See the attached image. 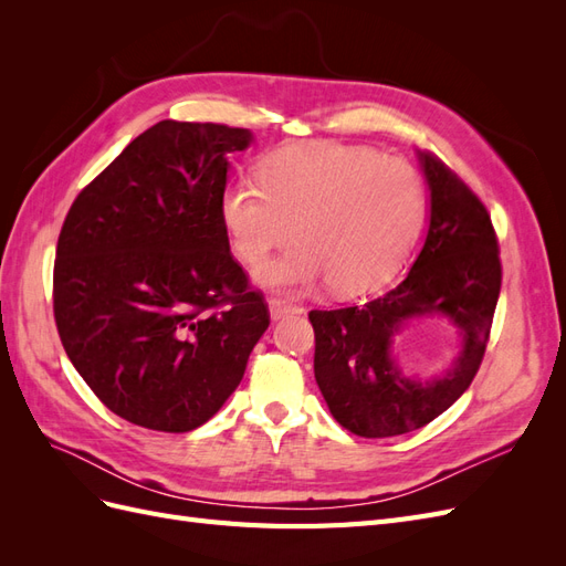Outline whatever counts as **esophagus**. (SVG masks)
Listing matches in <instances>:
<instances>
[{
	"label": "esophagus",
	"instance_id": "esophagus-1",
	"mask_svg": "<svg viewBox=\"0 0 566 566\" xmlns=\"http://www.w3.org/2000/svg\"><path fill=\"white\" fill-rule=\"evenodd\" d=\"M297 312H300L297 306L287 304V302H283V300H269V316H271V321H281V318H285L287 314H297Z\"/></svg>",
	"mask_w": 566,
	"mask_h": 566
}]
</instances>
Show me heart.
I'll return each instance as SVG.
<instances>
[{
	"instance_id": "heart-1",
	"label": "heart",
	"mask_w": 566,
	"mask_h": 566,
	"mask_svg": "<svg viewBox=\"0 0 566 566\" xmlns=\"http://www.w3.org/2000/svg\"><path fill=\"white\" fill-rule=\"evenodd\" d=\"M256 186L231 184L219 202L233 256L262 266L290 235L295 245L256 271V283L297 295L328 279L352 295L391 279L424 221V186L403 160L358 146H300L273 153Z\"/></svg>"
}]
</instances>
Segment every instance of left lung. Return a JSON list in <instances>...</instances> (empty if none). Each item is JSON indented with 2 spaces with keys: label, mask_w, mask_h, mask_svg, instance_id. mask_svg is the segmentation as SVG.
<instances>
[{
  "label": "left lung",
  "mask_w": 566,
  "mask_h": 566,
  "mask_svg": "<svg viewBox=\"0 0 566 566\" xmlns=\"http://www.w3.org/2000/svg\"><path fill=\"white\" fill-rule=\"evenodd\" d=\"M430 191V224L406 279L361 306L312 312L314 375L345 430L382 439L424 427L451 408L484 358L501 295L499 241L479 198L430 153L418 150ZM449 319L459 333L454 361L427 379L398 364L396 337L410 322Z\"/></svg>",
  "instance_id": "left-lung-1"
}]
</instances>
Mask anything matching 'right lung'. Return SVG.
Wrapping results in <instances>:
<instances>
[{
    "instance_id": "obj_1",
    "label": "right lung",
    "mask_w": 566,
    "mask_h": 566,
    "mask_svg": "<svg viewBox=\"0 0 566 566\" xmlns=\"http://www.w3.org/2000/svg\"><path fill=\"white\" fill-rule=\"evenodd\" d=\"M250 129L163 119L75 198L59 235L54 316L115 416L191 432L241 385L269 312L231 256L219 202Z\"/></svg>"
}]
</instances>
